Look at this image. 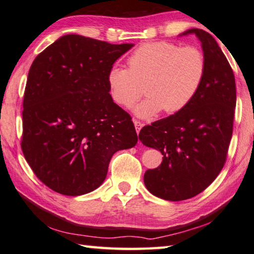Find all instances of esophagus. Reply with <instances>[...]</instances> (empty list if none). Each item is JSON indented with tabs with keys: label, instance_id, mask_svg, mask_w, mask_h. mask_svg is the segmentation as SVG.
I'll use <instances>...</instances> for the list:
<instances>
[{
	"label": "esophagus",
	"instance_id": "34e87169",
	"mask_svg": "<svg viewBox=\"0 0 254 254\" xmlns=\"http://www.w3.org/2000/svg\"><path fill=\"white\" fill-rule=\"evenodd\" d=\"M133 124H135V128H136L137 133H139L140 129H141V127H142V123L139 122V121H137V119H133Z\"/></svg>",
	"mask_w": 254,
	"mask_h": 254
}]
</instances>
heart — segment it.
Returning a JSON list of instances; mask_svg holds the SVG:
<instances>
[{
	"mask_svg": "<svg viewBox=\"0 0 254 254\" xmlns=\"http://www.w3.org/2000/svg\"><path fill=\"white\" fill-rule=\"evenodd\" d=\"M127 62L129 68L109 69V95L114 103L129 108L146 92L149 96L136 108L142 117L161 109L167 114L183 111L201 88L207 71L205 57L198 47H181L171 42L145 43Z\"/></svg>",
	"mask_w": 254,
	"mask_h": 254,
	"instance_id": "obj_1",
	"label": "heart"
}]
</instances>
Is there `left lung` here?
I'll return each mask as SVG.
<instances>
[{
    "mask_svg": "<svg viewBox=\"0 0 254 254\" xmlns=\"http://www.w3.org/2000/svg\"><path fill=\"white\" fill-rule=\"evenodd\" d=\"M201 42L207 71L201 88L183 111L143 127L139 139L162 154V162L143 176L158 198L181 201L208 188L222 170L230 145L236 80L226 56L211 34L191 28Z\"/></svg>",
    "mask_w": 254,
    "mask_h": 254,
    "instance_id": "obj_1",
    "label": "left lung"
}]
</instances>
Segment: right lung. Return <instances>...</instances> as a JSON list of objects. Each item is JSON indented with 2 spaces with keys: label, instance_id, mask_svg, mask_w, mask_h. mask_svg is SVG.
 <instances>
[{
  "label": "right lung",
  "instance_id": "1",
  "mask_svg": "<svg viewBox=\"0 0 254 254\" xmlns=\"http://www.w3.org/2000/svg\"><path fill=\"white\" fill-rule=\"evenodd\" d=\"M132 44L64 35L40 53L23 99V155L43 184L65 195L103 184L118 150L137 143L131 117L113 102L107 74Z\"/></svg>",
  "mask_w": 254,
  "mask_h": 254
}]
</instances>
